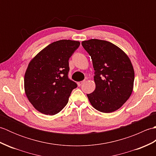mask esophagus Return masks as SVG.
<instances>
[{"label":"esophagus","mask_w":156,"mask_h":156,"mask_svg":"<svg viewBox=\"0 0 156 156\" xmlns=\"http://www.w3.org/2000/svg\"><path fill=\"white\" fill-rule=\"evenodd\" d=\"M84 82H85V80L81 81V82H77V84H78V87H80V86L83 84L84 83Z\"/></svg>","instance_id":"esophagus-1"}]
</instances>
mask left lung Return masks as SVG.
<instances>
[{
  "label": "left lung",
  "mask_w": 156,
  "mask_h": 156,
  "mask_svg": "<svg viewBox=\"0 0 156 156\" xmlns=\"http://www.w3.org/2000/svg\"><path fill=\"white\" fill-rule=\"evenodd\" d=\"M82 45L92 58L96 88L88 94L97 111L109 113L120 108L131 95L135 73L128 55L112 43L92 39Z\"/></svg>",
  "instance_id": "1"
}]
</instances>
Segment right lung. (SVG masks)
I'll use <instances>...</instances> for the list:
<instances>
[{"mask_svg":"<svg viewBox=\"0 0 156 156\" xmlns=\"http://www.w3.org/2000/svg\"><path fill=\"white\" fill-rule=\"evenodd\" d=\"M80 44L69 39L53 42L29 63L24 78L25 92L39 112L54 115L67 105L72 90L77 87L68 77V60Z\"/></svg>","mask_w":156,"mask_h":156,"instance_id":"1","label":"right lung"}]
</instances>
